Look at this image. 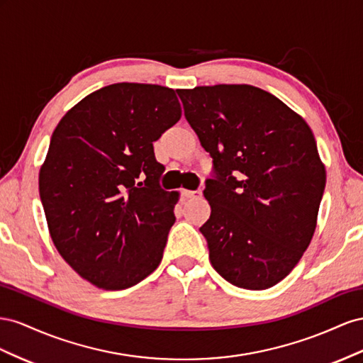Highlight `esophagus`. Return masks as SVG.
Instances as JSON below:
<instances>
[{"instance_id":"obj_1","label":"esophagus","mask_w":363,"mask_h":363,"mask_svg":"<svg viewBox=\"0 0 363 363\" xmlns=\"http://www.w3.org/2000/svg\"><path fill=\"white\" fill-rule=\"evenodd\" d=\"M185 199H193V198H199L202 191H191V190H182L181 191Z\"/></svg>"}]
</instances>
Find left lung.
I'll use <instances>...</instances> for the list:
<instances>
[{"label": "left lung", "instance_id": "obj_1", "mask_svg": "<svg viewBox=\"0 0 363 363\" xmlns=\"http://www.w3.org/2000/svg\"><path fill=\"white\" fill-rule=\"evenodd\" d=\"M185 118L210 152L216 179L201 226L210 262L228 283L275 286L301 260L316 230L325 167L312 129L252 85L178 89Z\"/></svg>", "mask_w": 363, "mask_h": 363}]
</instances>
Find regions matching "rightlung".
<instances>
[{
    "instance_id": "add662e5",
    "label": "right lung",
    "mask_w": 363,
    "mask_h": 363,
    "mask_svg": "<svg viewBox=\"0 0 363 363\" xmlns=\"http://www.w3.org/2000/svg\"><path fill=\"white\" fill-rule=\"evenodd\" d=\"M181 116L174 89L121 82L80 100L51 135L39 172L48 231L91 284L121 291L160 266L179 193L160 187L153 141Z\"/></svg>"
}]
</instances>
